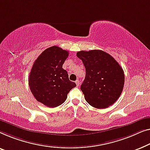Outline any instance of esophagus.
<instances>
[{
    "label": "esophagus",
    "instance_id": "obj_1",
    "mask_svg": "<svg viewBox=\"0 0 150 150\" xmlns=\"http://www.w3.org/2000/svg\"><path fill=\"white\" fill-rule=\"evenodd\" d=\"M75 83H76V85H77V86H79V83H80V82H79V80H76V81H75Z\"/></svg>",
    "mask_w": 150,
    "mask_h": 150
}]
</instances>
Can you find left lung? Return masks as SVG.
<instances>
[{
	"instance_id": "left-lung-1",
	"label": "left lung",
	"mask_w": 150,
	"mask_h": 150,
	"mask_svg": "<svg viewBox=\"0 0 150 150\" xmlns=\"http://www.w3.org/2000/svg\"><path fill=\"white\" fill-rule=\"evenodd\" d=\"M77 56L86 68L85 79L81 85L86 100L97 109L112 105L124 88V73L120 65L102 50L80 51Z\"/></svg>"
}]
</instances>
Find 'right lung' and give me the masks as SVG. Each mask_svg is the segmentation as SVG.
<instances>
[{"label": "right lung", "mask_w": 150, "mask_h": 150, "mask_svg": "<svg viewBox=\"0 0 150 150\" xmlns=\"http://www.w3.org/2000/svg\"><path fill=\"white\" fill-rule=\"evenodd\" d=\"M68 56V51L52 46L39 55L31 69L28 77L30 91L36 100L48 107L62 105L69 91L76 86L62 69Z\"/></svg>", "instance_id": "right-lung-1"}]
</instances>
